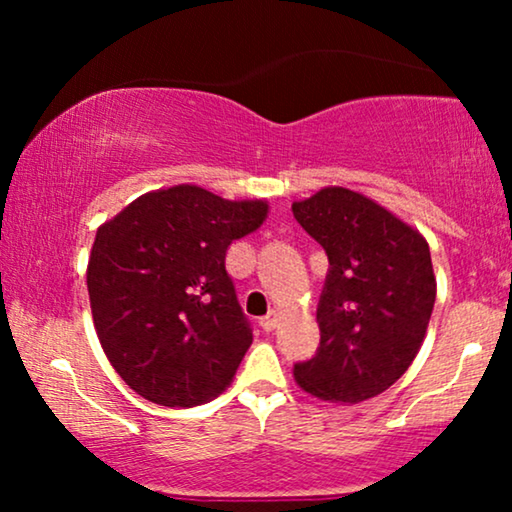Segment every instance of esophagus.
<instances>
[{"label": "esophagus", "instance_id": "1", "mask_svg": "<svg viewBox=\"0 0 512 512\" xmlns=\"http://www.w3.org/2000/svg\"><path fill=\"white\" fill-rule=\"evenodd\" d=\"M275 326H277V312L265 314V317L261 319V328H263V331H275Z\"/></svg>", "mask_w": 512, "mask_h": 512}]
</instances>
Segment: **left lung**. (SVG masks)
I'll use <instances>...</instances> for the list:
<instances>
[{
    "label": "left lung",
    "mask_w": 512,
    "mask_h": 512,
    "mask_svg": "<svg viewBox=\"0 0 512 512\" xmlns=\"http://www.w3.org/2000/svg\"><path fill=\"white\" fill-rule=\"evenodd\" d=\"M324 247L321 342L293 377L307 394L354 405L387 391L422 347L436 303L426 237L368 195L326 186L291 205Z\"/></svg>",
    "instance_id": "left-lung-1"
}]
</instances>
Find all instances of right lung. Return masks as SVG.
Segmentation results:
<instances>
[{
  "instance_id": "right-lung-1",
  "label": "right lung",
  "mask_w": 512,
  "mask_h": 512,
  "mask_svg": "<svg viewBox=\"0 0 512 512\" xmlns=\"http://www.w3.org/2000/svg\"><path fill=\"white\" fill-rule=\"evenodd\" d=\"M268 209L179 184L139 195L97 228L86 270L93 324L111 366L146 401L193 408L233 382L254 335L226 251Z\"/></svg>"
}]
</instances>
